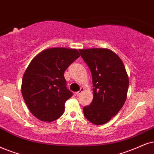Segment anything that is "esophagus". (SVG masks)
Returning a JSON list of instances; mask_svg holds the SVG:
<instances>
[{
	"instance_id": "1",
	"label": "esophagus",
	"mask_w": 154,
	"mask_h": 154,
	"mask_svg": "<svg viewBox=\"0 0 154 154\" xmlns=\"http://www.w3.org/2000/svg\"><path fill=\"white\" fill-rule=\"evenodd\" d=\"M84 90H85V89H84L83 88V87H82V88H81V89H80V90H79V91H77V92H76V94H77V96H79V94H82V93L83 92V91Z\"/></svg>"
}]
</instances>
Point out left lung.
Segmentation results:
<instances>
[{"mask_svg":"<svg viewBox=\"0 0 154 154\" xmlns=\"http://www.w3.org/2000/svg\"><path fill=\"white\" fill-rule=\"evenodd\" d=\"M92 76L93 100L83 108L91 123L102 125L119 112L127 97L129 77L121 58L106 48L79 50Z\"/></svg>","mask_w":154,"mask_h":154,"instance_id":"left-lung-1","label":"left lung"}]
</instances>
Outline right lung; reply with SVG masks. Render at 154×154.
<instances>
[{"mask_svg":"<svg viewBox=\"0 0 154 154\" xmlns=\"http://www.w3.org/2000/svg\"><path fill=\"white\" fill-rule=\"evenodd\" d=\"M79 56L77 49L52 48L31 60L23 75L21 91L29 110L38 119L53 122L63 114L65 102L72 96L64 73Z\"/></svg>","mask_w":154,"mask_h":154,"instance_id":"add662e5","label":"right lung"}]
</instances>
